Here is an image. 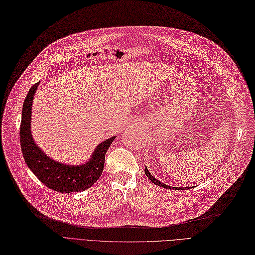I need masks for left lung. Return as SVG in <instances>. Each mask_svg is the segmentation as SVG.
<instances>
[{
    "instance_id": "obj_1",
    "label": "left lung",
    "mask_w": 255,
    "mask_h": 255,
    "mask_svg": "<svg viewBox=\"0 0 255 255\" xmlns=\"http://www.w3.org/2000/svg\"><path fill=\"white\" fill-rule=\"evenodd\" d=\"M145 174L147 175V177L149 178L150 181H151L153 184H155V185H157V186H161V187H163V188H166V189H180V190H184L185 188L183 187V188H176V187H170V186H168V185H166V184H163V183H161L159 181H157L155 177H153L152 175H151V173H150L149 171H148V169H147V167H145ZM187 189H188V187H186Z\"/></svg>"
}]
</instances>
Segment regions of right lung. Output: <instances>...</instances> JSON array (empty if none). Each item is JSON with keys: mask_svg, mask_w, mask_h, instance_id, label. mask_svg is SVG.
I'll list each match as a JSON object with an SVG mask.
<instances>
[{"mask_svg": "<svg viewBox=\"0 0 255 255\" xmlns=\"http://www.w3.org/2000/svg\"><path fill=\"white\" fill-rule=\"evenodd\" d=\"M39 83L34 84L29 89L23 104L20 142L26 165L44 185L54 191L70 193L86 190L101 176L105 163V154L116 136L101 143L93 151L89 161L83 165H66L47 156L34 143L30 128L32 101Z\"/></svg>", "mask_w": 255, "mask_h": 255, "instance_id": "obj_1", "label": "right lung"}]
</instances>
